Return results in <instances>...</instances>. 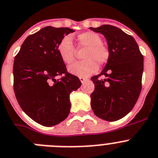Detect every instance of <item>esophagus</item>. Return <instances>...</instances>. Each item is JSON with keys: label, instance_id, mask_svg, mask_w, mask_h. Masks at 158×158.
<instances>
[{"label": "esophagus", "instance_id": "obj_1", "mask_svg": "<svg viewBox=\"0 0 158 158\" xmlns=\"http://www.w3.org/2000/svg\"><path fill=\"white\" fill-rule=\"evenodd\" d=\"M79 79H80L81 82L82 84H83V83H84V82L86 80H87V79H86V78H85V77H80V78H79Z\"/></svg>", "mask_w": 158, "mask_h": 158}]
</instances>
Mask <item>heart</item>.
Here are the masks:
<instances>
[{
  "instance_id": "heart-1",
  "label": "heart",
  "mask_w": 158,
  "mask_h": 158,
  "mask_svg": "<svg viewBox=\"0 0 158 158\" xmlns=\"http://www.w3.org/2000/svg\"><path fill=\"white\" fill-rule=\"evenodd\" d=\"M79 47H87L84 53L85 60L79 61L69 67V72L73 75L87 77L94 74L98 69L100 64L107 61L110 56L108 48L102 44V39L98 33L85 32L78 35ZM58 52L65 64H71L75 59V46L71 36H65L60 40L58 44Z\"/></svg>"
}]
</instances>
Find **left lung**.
<instances>
[{
    "instance_id": "8db88e82",
    "label": "left lung",
    "mask_w": 158,
    "mask_h": 158,
    "mask_svg": "<svg viewBox=\"0 0 158 158\" xmlns=\"http://www.w3.org/2000/svg\"><path fill=\"white\" fill-rule=\"evenodd\" d=\"M102 33L108 43L110 56L98 76L91 78L95 89L91 94V107L101 119L115 121L133 110L141 90L144 58L132 36L110 25L89 28ZM106 78L99 80L98 77Z\"/></svg>"
}]
</instances>
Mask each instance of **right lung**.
I'll return each mask as SVG.
<instances>
[{
	"label": "right lung",
	"mask_w": 158,
	"mask_h": 158,
	"mask_svg": "<svg viewBox=\"0 0 158 158\" xmlns=\"http://www.w3.org/2000/svg\"><path fill=\"white\" fill-rule=\"evenodd\" d=\"M69 28L46 26L27 37L13 63V88L19 105L31 119L53 126L69 116V95L80 88L79 78L67 73L58 52ZM65 74L61 79L56 77Z\"/></svg>",
	"instance_id": "obj_1"
}]
</instances>
